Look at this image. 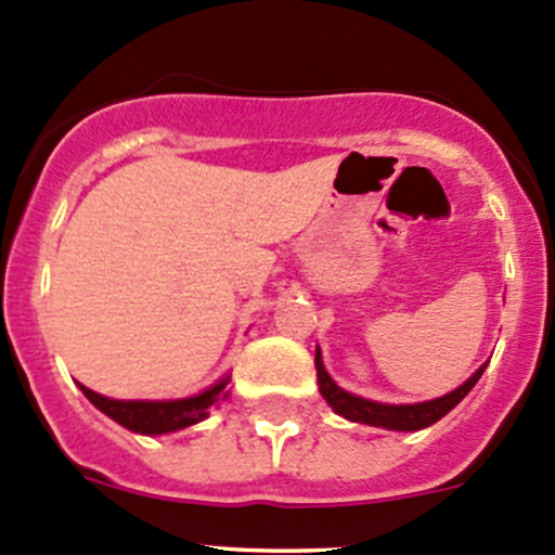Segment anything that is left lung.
Segmentation results:
<instances>
[{
	"mask_svg": "<svg viewBox=\"0 0 555 555\" xmlns=\"http://www.w3.org/2000/svg\"><path fill=\"white\" fill-rule=\"evenodd\" d=\"M483 370H487V364L478 366L474 375L460 385L457 390L441 396V399L420 401V404H380V401L361 399V396H353L348 393V390H343L340 385L326 375L322 353L317 351L319 390H322L326 404H330L337 415L351 420V423L375 425V428H388V430H420L439 423L449 410H454V406L468 396V390L478 383V377L483 375Z\"/></svg>",
	"mask_w": 555,
	"mask_h": 555,
	"instance_id": "8db88e82",
	"label": "left lung"
}]
</instances>
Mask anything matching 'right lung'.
<instances>
[{"label": "right lung", "mask_w": 555, "mask_h": 555, "mask_svg": "<svg viewBox=\"0 0 555 555\" xmlns=\"http://www.w3.org/2000/svg\"><path fill=\"white\" fill-rule=\"evenodd\" d=\"M225 385H229V377H223V380L215 383L212 388L202 390V393L191 396V399L175 401H119L106 399V396L95 393V390L85 388V385H79V388L103 415L125 425L127 430H135V434L145 436H159L202 423L209 412L218 410L225 401V396H229Z\"/></svg>", "instance_id": "1"}]
</instances>
